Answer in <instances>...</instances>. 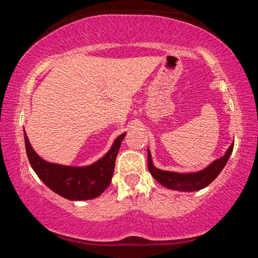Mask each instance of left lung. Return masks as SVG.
I'll return each instance as SVG.
<instances>
[{
  "mask_svg": "<svg viewBox=\"0 0 258 258\" xmlns=\"http://www.w3.org/2000/svg\"><path fill=\"white\" fill-rule=\"evenodd\" d=\"M234 142L231 143L229 149L226 150L223 157L214 160L209 164L207 167H205L202 171L191 172V173H176L161 171L154 166L151 159L150 150L148 149V169L156 181H158L161 185L171 190L176 191H198L211 184L218 176V174L222 172L224 166L228 163L231 154H232Z\"/></svg>",
  "mask_w": 258,
  "mask_h": 258,
  "instance_id": "8db88e82",
  "label": "left lung"
}]
</instances>
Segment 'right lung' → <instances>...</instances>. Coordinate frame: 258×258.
Wrapping results in <instances>:
<instances>
[{"label":"right lung","instance_id":"add662e5","mask_svg":"<svg viewBox=\"0 0 258 258\" xmlns=\"http://www.w3.org/2000/svg\"><path fill=\"white\" fill-rule=\"evenodd\" d=\"M126 133L120 134L106 155L92 165L64 166L49 163L34 151L24 132L26 152L30 165L44 184L69 200H89L99 197L111 182L115 161Z\"/></svg>","mask_w":258,"mask_h":258}]
</instances>
